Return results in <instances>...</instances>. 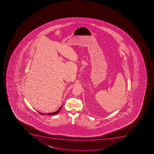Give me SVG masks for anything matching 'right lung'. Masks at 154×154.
<instances>
[{
	"instance_id": "1",
	"label": "right lung",
	"mask_w": 154,
	"mask_h": 154,
	"mask_svg": "<svg viewBox=\"0 0 154 154\" xmlns=\"http://www.w3.org/2000/svg\"><path fill=\"white\" fill-rule=\"evenodd\" d=\"M63 104H62V106H61V107H60V108L58 110L56 111V112H53V113H47V114H43V113H41V112H39V114H41L42 115H55V114H58V113L61 110V108H62V106H63Z\"/></svg>"
}]
</instances>
